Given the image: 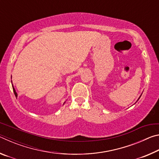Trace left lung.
I'll list each match as a JSON object with an SVG mask.
<instances>
[{
    "label": "left lung",
    "mask_w": 159,
    "mask_h": 159,
    "mask_svg": "<svg viewBox=\"0 0 159 159\" xmlns=\"http://www.w3.org/2000/svg\"><path fill=\"white\" fill-rule=\"evenodd\" d=\"M141 95H140V96H139V98H138V100H139V98H140V97H141ZM137 102H138V101H137Z\"/></svg>",
    "instance_id": "1"
}]
</instances>
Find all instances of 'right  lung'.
I'll list each match as a JSON object with an SVG mask.
<instances>
[{
    "label": "right lung",
    "instance_id": "1",
    "mask_svg": "<svg viewBox=\"0 0 159 159\" xmlns=\"http://www.w3.org/2000/svg\"><path fill=\"white\" fill-rule=\"evenodd\" d=\"M11 79H12V76H11ZM11 83H12V80H11ZM12 89H13V92H14V93H15V97H17V93H16L14 86H13L12 84ZM64 103H65V102H64Z\"/></svg>",
    "mask_w": 159,
    "mask_h": 159
}]
</instances>
